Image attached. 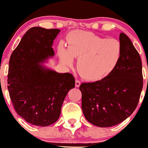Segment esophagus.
<instances>
[{
  "instance_id": "esophagus-1",
  "label": "esophagus",
  "mask_w": 148,
  "mask_h": 148,
  "mask_svg": "<svg viewBox=\"0 0 148 148\" xmlns=\"http://www.w3.org/2000/svg\"><path fill=\"white\" fill-rule=\"evenodd\" d=\"M80 85H81V83H80V81L79 80H76L75 81V86L76 88H79L80 86Z\"/></svg>"
}]
</instances>
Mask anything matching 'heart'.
<instances>
[{
  "label": "heart",
  "mask_w": 148,
  "mask_h": 148,
  "mask_svg": "<svg viewBox=\"0 0 148 148\" xmlns=\"http://www.w3.org/2000/svg\"><path fill=\"white\" fill-rule=\"evenodd\" d=\"M121 44L116 39H107L86 31H75L67 37V49L58 48L61 62L72 67L77 58V69L86 81H101L111 74L121 57Z\"/></svg>",
  "instance_id": "obj_1"
}]
</instances>
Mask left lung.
I'll return each mask as SVG.
<instances>
[{"mask_svg":"<svg viewBox=\"0 0 148 148\" xmlns=\"http://www.w3.org/2000/svg\"><path fill=\"white\" fill-rule=\"evenodd\" d=\"M121 57L107 77L93 83H83L82 111L86 120L95 126L109 127L130 116L136 108L143 89L142 62L130 39L121 33Z\"/></svg>","mask_w":148,"mask_h":148,"instance_id":"left-lung-1","label":"left lung"}]
</instances>
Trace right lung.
<instances>
[{
  "label": "right lung",
  "mask_w": 148,
  "mask_h": 148,
  "mask_svg": "<svg viewBox=\"0 0 148 148\" xmlns=\"http://www.w3.org/2000/svg\"><path fill=\"white\" fill-rule=\"evenodd\" d=\"M59 29L30 28L12 53L8 88L18 115L27 123L46 127L58 120L61 107L75 79L43 63L54 56L53 42Z\"/></svg>",
  "instance_id": "add662e5"
}]
</instances>
